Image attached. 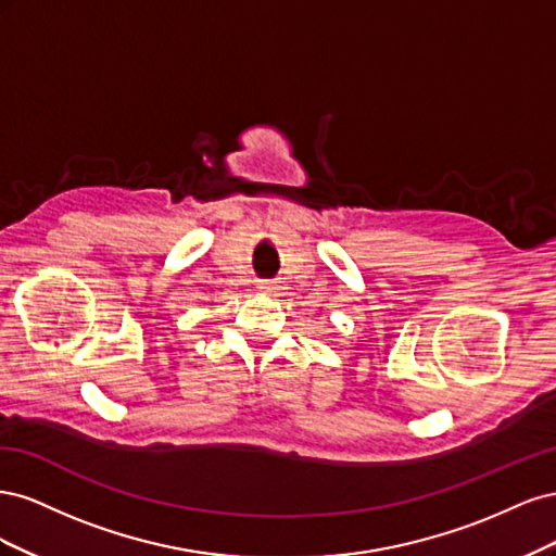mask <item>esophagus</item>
I'll use <instances>...</instances> for the list:
<instances>
[{
	"label": "esophagus",
	"instance_id": "esophagus-1",
	"mask_svg": "<svg viewBox=\"0 0 556 556\" xmlns=\"http://www.w3.org/2000/svg\"><path fill=\"white\" fill-rule=\"evenodd\" d=\"M257 290L264 294H276V292H280V282L278 280H257Z\"/></svg>",
	"mask_w": 556,
	"mask_h": 556
}]
</instances>
